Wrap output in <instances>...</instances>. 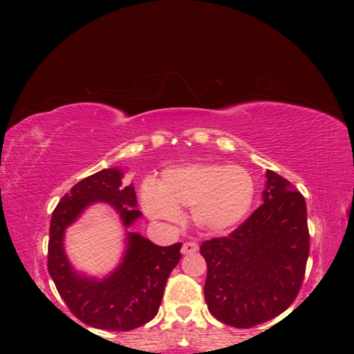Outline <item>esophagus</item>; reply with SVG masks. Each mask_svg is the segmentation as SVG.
<instances>
[{
    "instance_id": "34e87169",
    "label": "esophagus",
    "mask_w": 354,
    "mask_h": 354,
    "mask_svg": "<svg viewBox=\"0 0 354 354\" xmlns=\"http://www.w3.org/2000/svg\"><path fill=\"white\" fill-rule=\"evenodd\" d=\"M198 251V245L195 242H186L181 246V254L187 255V254H194Z\"/></svg>"
}]
</instances>
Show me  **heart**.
I'll list each match as a JSON object with an SVG mask.
<instances>
[{
	"label": "heart",
	"mask_w": 354,
	"mask_h": 354,
	"mask_svg": "<svg viewBox=\"0 0 354 354\" xmlns=\"http://www.w3.org/2000/svg\"><path fill=\"white\" fill-rule=\"evenodd\" d=\"M255 195L248 171L238 165L190 164L164 171L158 183L147 178L140 202L152 220L176 221L180 207H192L201 229L224 232L248 216Z\"/></svg>",
	"instance_id": "1"
}]
</instances>
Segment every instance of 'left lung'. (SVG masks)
Listing matches in <instances>:
<instances>
[{"instance_id":"1","label":"left lung","mask_w":354,"mask_h":354,"mask_svg":"<svg viewBox=\"0 0 354 354\" xmlns=\"http://www.w3.org/2000/svg\"><path fill=\"white\" fill-rule=\"evenodd\" d=\"M308 241L303 195L267 169L263 205L229 236L201 245L208 267L203 295L209 313L234 328L279 316L301 288Z\"/></svg>"}]
</instances>
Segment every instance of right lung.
Instances as JSON below:
<instances>
[{"instance_id":"obj_1","label":"right lung","mask_w":354,"mask_h":354,"mask_svg":"<svg viewBox=\"0 0 354 354\" xmlns=\"http://www.w3.org/2000/svg\"><path fill=\"white\" fill-rule=\"evenodd\" d=\"M122 168H104L78 181L53 211L48 241V273L60 297L81 322L108 330H131L152 320L162 301L169 273L178 264L181 243L158 246L128 230L142 217L134 186H122ZM95 201L118 213L126 227V251L103 280L74 270L64 251L66 229Z\"/></svg>"}]
</instances>
